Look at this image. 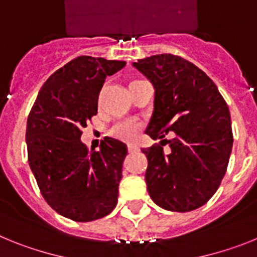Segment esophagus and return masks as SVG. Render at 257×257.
<instances>
[{
    "label": "esophagus",
    "instance_id": "obj_1",
    "mask_svg": "<svg viewBox=\"0 0 257 257\" xmlns=\"http://www.w3.org/2000/svg\"><path fill=\"white\" fill-rule=\"evenodd\" d=\"M128 151L129 153H135V151H138V146L137 145L128 144Z\"/></svg>",
    "mask_w": 257,
    "mask_h": 257
}]
</instances>
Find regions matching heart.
I'll return each mask as SVG.
<instances>
[{"mask_svg": "<svg viewBox=\"0 0 257 257\" xmlns=\"http://www.w3.org/2000/svg\"><path fill=\"white\" fill-rule=\"evenodd\" d=\"M141 125L137 121L132 119H124L120 121L115 122L110 129V135L112 137L120 138V140H125V141H131L137 137L140 133Z\"/></svg>", "mask_w": 257, "mask_h": 257, "instance_id": "obj_1", "label": "heart"}]
</instances>
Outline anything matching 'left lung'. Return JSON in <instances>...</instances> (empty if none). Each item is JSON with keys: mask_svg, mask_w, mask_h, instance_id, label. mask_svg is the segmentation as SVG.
I'll list each match as a JSON object with an SVG mask.
<instances>
[{"mask_svg": "<svg viewBox=\"0 0 257 257\" xmlns=\"http://www.w3.org/2000/svg\"><path fill=\"white\" fill-rule=\"evenodd\" d=\"M155 89L146 135L160 145L141 149L149 160L147 191L167 211L206 204L224 178L233 147L230 112L215 82L181 57L158 54L133 63ZM168 131L172 140H163ZM171 147L164 154L162 146Z\"/></svg>", "mask_w": 257, "mask_h": 257, "instance_id": "8db88e82", "label": "left lung"}]
</instances>
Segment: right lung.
Wrapping results in <instances>:
<instances>
[{
  "label": "right lung",
  "instance_id": "obj_1",
  "mask_svg": "<svg viewBox=\"0 0 257 257\" xmlns=\"http://www.w3.org/2000/svg\"><path fill=\"white\" fill-rule=\"evenodd\" d=\"M124 66V61L75 58L46 80L28 115L31 171L49 206L73 221L103 217L117 203L126 145L104 137L99 150L89 151L80 138L97 115L106 77Z\"/></svg>",
  "mask_w": 257,
  "mask_h": 257
}]
</instances>
